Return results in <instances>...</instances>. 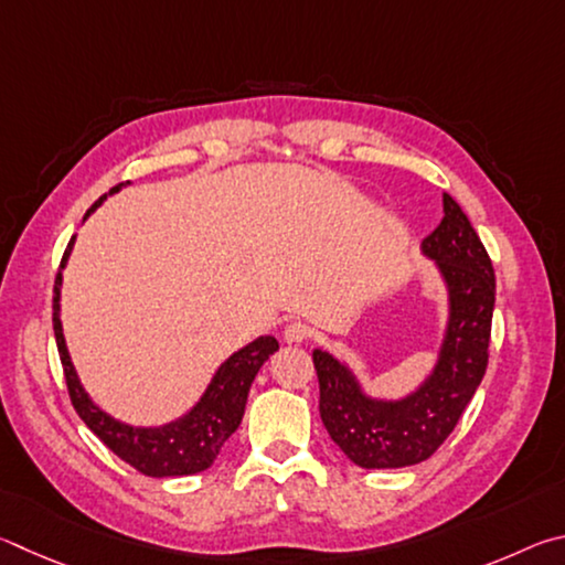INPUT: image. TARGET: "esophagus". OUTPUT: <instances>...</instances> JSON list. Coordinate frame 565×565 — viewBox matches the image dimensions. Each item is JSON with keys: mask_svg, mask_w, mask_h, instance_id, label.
Returning <instances> with one entry per match:
<instances>
[{"mask_svg": "<svg viewBox=\"0 0 565 565\" xmlns=\"http://www.w3.org/2000/svg\"><path fill=\"white\" fill-rule=\"evenodd\" d=\"M282 334H285V340H288V342H302V340L310 338V328L300 320H292V322L285 324Z\"/></svg>", "mask_w": 565, "mask_h": 565, "instance_id": "esophagus-1", "label": "esophagus"}]
</instances>
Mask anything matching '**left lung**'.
<instances>
[{"instance_id":"left-lung-1","label":"left lung","mask_w":565,"mask_h":565,"mask_svg":"<svg viewBox=\"0 0 565 565\" xmlns=\"http://www.w3.org/2000/svg\"><path fill=\"white\" fill-rule=\"evenodd\" d=\"M449 288V328L439 362L422 387L399 402L370 399L352 372L315 350L320 417L332 441L362 469H399L427 461L457 427L489 364L497 277L467 213L444 193V217L424 237Z\"/></svg>"}]
</instances>
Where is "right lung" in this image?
Here are the masks:
<instances>
[{
	"mask_svg": "<svg viewBox=\"0 0 565 565\" xmlns=\"http://www.w3.org/2000/svg\"><path fill=\"white\" fill-rule=\"evenodd\" d=\"M121 185L124 183L114 185L108 193H116ZM106 195L98 198V201L88 207L86 215L94 213V207H98ZM72 245L74 237L68 241L62 265L58 267L66 265ZM58 288H62V273H56L54 280V338L58 358H62L68 399H72L76 414L84 419L86 427L92 429L118 459L131 463L136 471L146 473V477H188V473H198L211 467L213 459L221 454V447L227 441V437L241 427L247 392H250V384L257 370H260L263 362L277 350V340L270 338V334H265V338H257L241 352H235L231 360H225L221 364V370L215 372L213 382L207 384L201 402H198L185 417L158 429L128 427V424L116 422L114 417H108L106 412L98 409L96 404L88 399L82 384H78L74 364L68 360L66 352L62 320H58Z\"/></svg>",
	"mask_w": 565,
	"mask_h": 565,
	"instance_id": "obj_1",
	"label": "right lung"
}]
</instances>
